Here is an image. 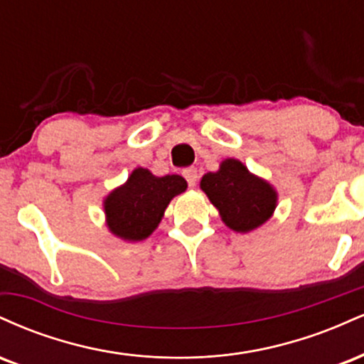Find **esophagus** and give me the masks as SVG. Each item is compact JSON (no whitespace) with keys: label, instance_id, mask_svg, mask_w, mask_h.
<instances>
[{"label":"esophagus","instance_id":"obj_1","mask_svg":"<svg viewBox=\"0 0 364 364\" xmlns=\"http://www.w3.org/2000/svg\"><path fill=\"white\" fill-rule=\"evenodd\" d=\"M183 176H185V179L188 181V186H195L196 181H198V171L195 168H188L183 171Z\"/></svg>","mask_w":364,"mask_h":364}]
</instances>
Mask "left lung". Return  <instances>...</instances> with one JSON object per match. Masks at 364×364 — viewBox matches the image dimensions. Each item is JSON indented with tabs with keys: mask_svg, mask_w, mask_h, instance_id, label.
I'll list each match as a JSON object with an SVG mask.
<instances>
[{
	"mask_svg": "<svg viewBox=\"0 0 364 364\" xmlns=\"http://www.w3.org/2000/svg\"><path fill=\"white\" fill-rule=\"evenodd\" d=\"M200 190L219 210L220 220L235 232H252L265 224L279 200L274 185L232 157L224 159L214 173L203 174Z\"/></svg>",
	"mask_w": 364,
	"mask_h": 364,
	"instance_id": "8db88e82",
	"label": "left lung"
}]
</instances>
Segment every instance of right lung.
<instances>
[{"instance_id": "1", "label": "right lung", "mask_w": 364, "mask_h": 364, "mask_svg": "<svg viewBox=\"0 0 364 364\" xmlns=\"http://www.w3.org/2000/svg\"><path fill=\"white\" fill-rule=\"evenodd\" d=\"M186 188L185 178L179 174L156 176L147 168H135L123 185L104 198L107 229L127 243L147 240L161 224L171 200Z\"/></svg>"}]
</instances>
